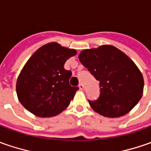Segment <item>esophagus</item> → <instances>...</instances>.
I'll list each match as a JSON object with an SVG mask.
<instances>
[{"label": "esophagus", "mask_w": 151, "mask_h": 151, "mask_svg": "<svg viewBox=\"0 0 151 151\" xmlns=\"http://www.w3.org/2000/svg\"><path fill=\"white\" fill-rule=\"evenodd\" d=\"M78 87H79V89H80V90H81V91H83V90H84V85L82 84V83H81V84H79Z\"/></svg>", "instance_id": "1"}]
</instances>
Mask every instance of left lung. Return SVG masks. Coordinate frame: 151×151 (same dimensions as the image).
<instances>
[{
    "label": "left lung",
    "instance_id": "left-lung-1",
    "mask_svg": "<svg viewBox=\"0 0 151 151\" xmlns=\"http://www.w3.org/2000/svg\"><path fill=\"white\" fill-rule=\"evenodd\" d=\"M79 60L100 81L101 92L89 104L107 118H119L130 112L142 97V73L130 58L113 45L82 50Z\"/></svg>",
    "mask_w": 151,
    "mask_h": 151
}]
</instances>
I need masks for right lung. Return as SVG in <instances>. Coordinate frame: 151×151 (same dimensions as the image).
<instances>
[{
    "mask_svg": "<svg viewBox=\"0 0 151 151\" xmlns=\"http://www.w3.org/2000/svg\"><path fill=\"white\" fill-rule=\"evenodd\" d=\"M77 54L52 42L43 45L29 58L17 80L16 91L22 105L32 114L49 118L58 115L70 105L78 87L70 86L71 71L65 61Z\"/></svg>",
    "mask_w": 151,
    "mask_h": 151,
    "instance_id": "right-lung-1",
    "label": "right lung"
}]
</instances>
